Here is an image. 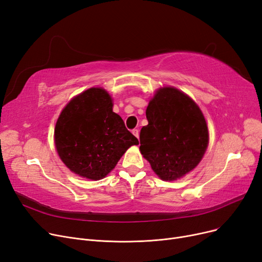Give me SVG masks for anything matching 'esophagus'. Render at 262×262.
Segmentation results:
<instances>
[{
	"label": "esophagus",
	"mask_w": 262,
	"mask_h": 262,
	"mask_svg": "<svg viewBox=\"0 0 262 262\" xmlns=\"http://www.w3.org/2000/svg\"><path fill=\"white\" fill-rule=\"evenodd\" d=\"M132 133L136 137V138H139V130L138 129H133Z\"/></svg>",
	"instance_id": "1"
}]
</instances>
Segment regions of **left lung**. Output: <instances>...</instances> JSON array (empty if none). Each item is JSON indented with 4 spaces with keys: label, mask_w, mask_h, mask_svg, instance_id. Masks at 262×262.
Segmentation results:
<instances>
[{
    "label": "left lung",
    "mask_w": 262,
    "mask_h": 262,
    "mask_svg": "<svg viewBox=\"0 0 262 262\" xmlns=\"http://www.w3.org/2000/svg\"><path fill=\"white\" fill-rule=\"evenodd\" d=\"M148 124L140 132V150L163 181L193 170L208 146L207 123L196 103L174 87L156 91L146 108Z\"/></svg>",
    "instance_id": "obj_1"
}]
</instances>
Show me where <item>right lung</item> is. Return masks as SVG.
<instances>
[{"label": "right lung", "instance_id": "right-lung-1", "mask_svg": "<svg viewBox=\"0 0 262 262\" xmlns=\"http://www.w3.org/2000/svg\"><path fill=\"white\" fill-rule=\"evenodd\" d=\"M113 99L103 88L76 95L62 112L54 130L55 146L73 173L92 181L104 178L138 139L113 112Z\"/></svg>", "mask_w": 262, "mask_h": 262}]
</instances>
